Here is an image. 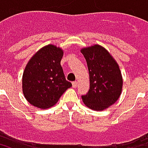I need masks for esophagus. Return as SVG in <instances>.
<instances>
[{
    "label": "esophagus",
    "mask_w": 148,
    "mask_h": 148,
    "mask_svg": "<svg viewBox=\"0 0 148 148\" xmlns=\"http://www.w3.org/2000/svg\"><path fill=\"white\" fill-rule=\"evenodd\" d=\"M72 86H73V87H74V88H76L77 86V82H76V81H75V82H73V84H72Z\"/></svg>",
    "instance_id": "34e87169"
}]
</instances>
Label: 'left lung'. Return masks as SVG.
<instances>
[{
  "label": "left lung",
  "mask_w": 148,
  "mask_h": 148,
  "mask_svg": "<svg viewBox=\"0 0 148 148\" xmlns=\"http://www.w3.org/2000/svg\"><path fill=\"white\" fill-rule=\"evenodd\" d=\"M90 74V90L82 96L84 104L95 111H102L120 97L123 78L119 65L105 47L95 45L81 49Z\"/></svg>",
  "instance_id": "8db88e82"
}]
</instances>
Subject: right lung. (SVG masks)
<instances>
[{"label":"right lung","mask_w":148,"mask_h":148,"mask_svg":"<svg viewBox=\"0 0 148 148\" xmlns=\"http://www.w3.org/2000/svg\"><path fill=\"white\" fill-rule=\"evenodd\" d=\"M63 51L52 44L43 47L31 58L22 77V89L28 102L39 109L55 106L68 88L61 66Z\"/></svg>","instance_id":"obj_1"}]
</instances>
